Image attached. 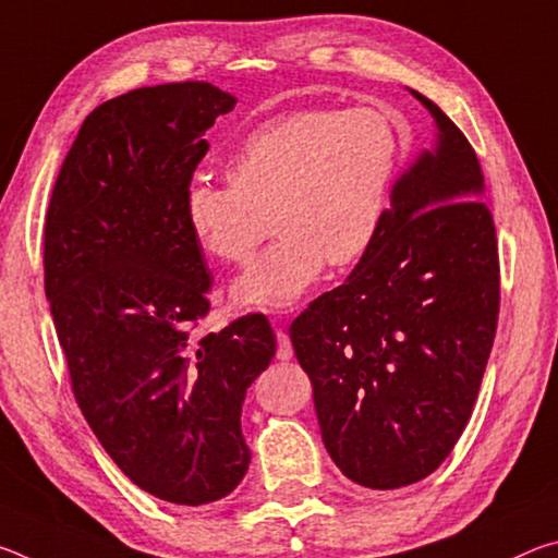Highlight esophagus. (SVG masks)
<instances>
[{
  "instance_id": "1",
  "label": "esophagus",
  "mask_w": 558,
  "mask_h": 558,
  "mask_svg": "<svg viewBox=\"0 0 558 558\" xmlns=\"http://www.w3.org/2000/svg\"><path fill=\"white\" fill-rule=\"evenodd\" d=\"M276 337H278V354L276 356L280 359V362H288V359H292L290 337H288V332H282V329H278Z\"/></svg>"
}]
</instances>
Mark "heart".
<instances>
[{"mask_svg":"<svg viewBox=\"0 0 558 558\" xmlns=\"http://www.w3.org/2000/svg\"><path fill=\"white\" fill-rule=\"evenodd\" d=\"M403 132L379 108H305L263 122L226 162L229 184L194 177L184 186L186 229L206 256L241 266L278 241L233 282L245 310H286L327 266L372 251L389 211Z\"/></svg>","mask_w":558,"mask_h":558,"instance_id":"1","label":"heart"}]
</instances>
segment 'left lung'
<instances>
[{
  "label": "left lung",
  "instance_id": "left-lung-1",
  "mask_svg": "<svg viewBox=\"0 0 558 558\" xmlns=\"http://www.w3.org/2000/svg\"><path fill=\"white\" fill-rule=\"evenodd\" d=\"M411 96L436 122V143L393 182L379 239L352 276L290 325L329 458L369 489L418 483L450 456L499 313L475 149L436 102Z\"/></svg>",
  "mask_w": 558,
  "mask_h": 558
}]
</instances>
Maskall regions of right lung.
Segmentation results:
<instances>
[{"instance_id": "obj_1", "label": "right lung", "mask_w": 558, "mask_h": 558, "mask_svg": "<svg viewBox=\"0 0 558 558\" xmlns=\"http://www.w3.org/2000/svg\"><path fill=\"white\" fill-rule=\"evenodd\" d=\"M235 96L204 81L137 88L90 112L44 226V286L75 401L125 475L165 502L233 493L251 462L245 389L276 356L266 315L202 339L211 276L182 196Z\"/></svg>"}]
</instances>
